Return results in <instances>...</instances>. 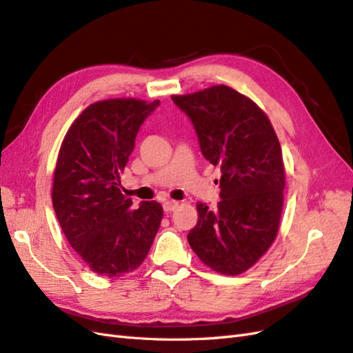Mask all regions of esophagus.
Segmentation results:
<instances>
[{
  "instance_id": "obj_1",
  "label": "esophagus",
  "mask_w": 353,
  "mask_h": 353,
  "mask_svg": "<svg viewBox=\"0 0 353 353\" xmlns=\"http://www.w3.org/2000/svg\"><path fill=\"white\" fill-rule=\"evenodd\" d=\"M162 206H163V210H165V212H173V210H176L179 208V201L168 200V201L163 203Z\"/></svg>"
}]
</instances>
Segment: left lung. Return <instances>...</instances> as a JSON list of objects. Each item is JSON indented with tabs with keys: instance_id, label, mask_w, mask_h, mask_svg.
<instances>
[{
	"instance_id": "8db88e82",
	"label": "left lung",
	"mask_w": 353,
	"mask_h": 353,
	"mask_svg": "<svg viewBox=\"0 0 353 353\" xmlns=\"http://www.w3.org/2000/svg\"><path fill=\"white\" fill-rule=\"evenodd\" d=\"M171 99L191 119L203 157L223 173L218 208L196 204L199 219L188 242L215 272L243 274L265 256L280 228L285 174L272 123L256 102L228 85Z\"/></svg>"
}]
</instances>
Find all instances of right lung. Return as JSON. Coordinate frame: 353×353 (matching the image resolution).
Returning <instances> with one entry per match:
<instances>
[{
	"instance_id": "obj_1",
	"label": "right lung",
	"mask_w": 353,
	"mask_h": 353,
	"mask_svg": "<svg viewBox=\"0 0 353 353\" xmlns=\"http://www.w3.org/2000/svg\"><path fill=\"white\" fill-rule=\"evenodd\" d=\"M159 105L134 97L94 102L72 123L54 170L52 204L70 247L94 274L121 276L143 263L163 209H132L121 194L125 171L143 121Z\"/></svg>"
}]
</instances>
